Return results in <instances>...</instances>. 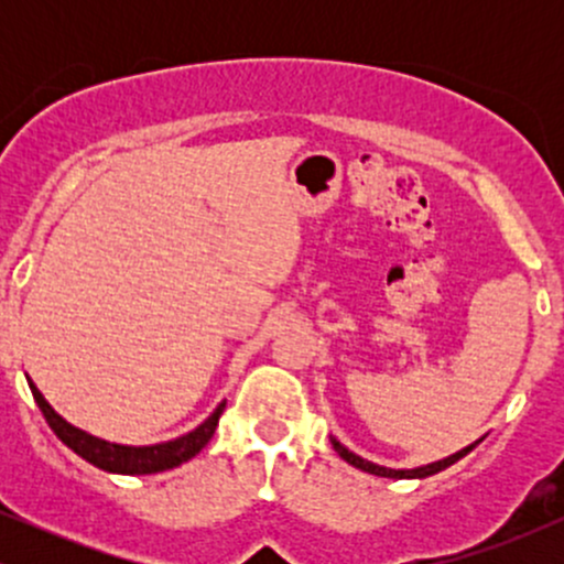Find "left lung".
<instances>
[{"instance_id":"8db88e82","label":"left lung","mask_w":564,"mask_h":564,"mask_svg":"<svg viewBox=\"0 0 564 564\" xmlns=\"http://www.w3.org/2000/svg\"><path fill=\"white\" fill-rule=\"evenodd\" d=\"M332 443H334V451L339 453V456L345 458L347 464H352V467L364 469V471H368V475H377V477H398V480H400V477H430V475H437L440 469H445V467H451V464H456L458 458L467 456V453L477 445V443L469 445V448L453 453V456L443 458V462L426 464V467H419V469H387V467H377V464H371V462H364V458L355 456V453H349V451L345 448V445H339V443H336V440H332Z\"/></svg>"}]
</instances>
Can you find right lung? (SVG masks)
I'll list each match as a JSON object with an SVG mask.
<instances>
[{"instance_id": "1", "label": "right lung", "mask_w": 564, "mask_h": 564, "mask_svg": "<svg viewBox=\"0 0 564 564\" xmlns=\"http://www.w3.org/2000/svg\"><path fill=\"white\" fill-rule=\"evenodd\" d=\"M31 394H34L39 411L47 419L50 430L55 432L61 443H66L76 456H82L84 462H89L97 469L116 471V475H156V471H166L185 464L187 458H193L196 453L209 443L212 435H215L219 416H223L225 403L217 405V411L206 419L198 430L187 432V435L170 440V443L161 445H142V448H132V445H116L106 443V440L87 435V432L70 426L66 419H61L53 411V405L42 398V392L36 390L34 381H29Z\"/></svg>"}]
</instances>
